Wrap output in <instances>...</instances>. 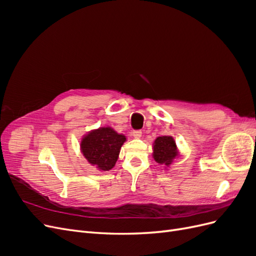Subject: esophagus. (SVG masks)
<instances>
[{
  "instance_id": "esophagus-1",
  "label": "esophagus",
  "mask_w": 256,
  "mask_h": 256,
  "mask_svg": "<svg viewBox=\"0 0 256 256\" xmlns=\"http://www.w3.org/2000/svg\"><path fill=\"white\" fill-rule=\"evenodd\" d=\"M132 136L134 138H140L142 136V131L141 130H134L132 131Z\"/></svg>"
}]
</instances>
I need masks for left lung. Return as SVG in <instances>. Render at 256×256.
I'll list each match as a JSON object with an SVG mask.
<instances>
[{
    "label": "left lung",
    "instance_id": "8db88e82",
    "mask_svg": "<svg viewBox=\"0 0 256 256\" xmlns=\"http://www.w3.org/2000/svg\"><path fill=\"white\" fill-rule=\"evenodd\" d=\"M152 157L159 164L168 166L178 156V150L173 136H158L154 142Z\"/></svg>",
    "mask_w": 256,
    "mask_h": 256
}]
</instances>
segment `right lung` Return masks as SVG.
I'll return each instance as SVG.
<instances>
[{"label":"right lung","instance_id":"obj_1","mask_svg":"<svg viewBox=\"0 0 256 256\" xmlns=\"http://www.w3.org/2000/svg\"><path fill=\"white\" fill-rule=\"evenodd\" d=\"M125 141L126 136L118 134L111 127H100L84 136L80 147L84 158L92 166L106 172L114 168Z\"/></svg>","mask_w":256,"mask_h":256}]
</instances>
